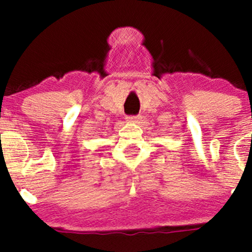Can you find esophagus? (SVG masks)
<instances>
[{"mask_svg":"<svg viewBox=\"0 0 252 252\" xmlns=\"http://www.w3.org/2000/svg\"><path fill=\"white\" fill-rule=\"evenodd\" d=\"M126 121L130 122V123H138L141 121V116H129L126 117Z\"/></svg>","mask_w":252,"mask_h":252,"instance_id":"34e87169","label":"esophagus"}]
</instances>
